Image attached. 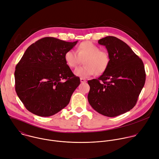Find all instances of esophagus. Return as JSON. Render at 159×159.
<instances>
[{
  "label": "esophagus",
  "instance_id": "obj_1",
  "mask_svg": "<svg viewBox=\"0 0 159 159\" xmlns=\"http://www.w3.org/2000/svg\"><path fill=\"white\" fill-rule=\"evenodd\" d=\"M80 82H81L82 83H85V82H87V80H86L85 79L80 78Z\"/></svg>",
  "mask_w": 159,
  "mask_h": 159
}]
</instances>
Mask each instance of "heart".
<instances>
[{"mask_svg": "<svg viewBox=\"0 0 159 159\" xmlns=\"http://www.w3.org/2000/svg\"><path fill=\"white\" fill-rule=\"evenodd\" d=\"M64 59L70 69L76 68L83 60L84 66L79 67L74 74L79 77L87 78L93 74L101 75L107 69L110 63V55L107 51L91 41H84L79 44L76 52L70 50L66 52Z\"/></svg>", "mask_w": 159, "mask_h": 159, "instance_id": "obj_1", "label": "heart"}]
</instances>
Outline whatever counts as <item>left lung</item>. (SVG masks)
Here are the masks:
<instances>
[{
  "instance_id": "8db88e82",
  "label": "left lung",
  "mask_w": 159,
  "mask_h": 159,
  "mask_svg": "<svg viewBox=\"0 0 159 159\" xmlns=\"http://www.w3.org/2000/svg\"><path fill=\"white\" fill-rule=\"evenodd\" d=\"M109 55L107 69L98 79L88 80V101L100 114L115 117L137 104L146 79L144 65L128 45L115 36L98 41Z\"/></svg>"
}]
</instances>
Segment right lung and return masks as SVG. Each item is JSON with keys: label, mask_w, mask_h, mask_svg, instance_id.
Returning a JSON list of instances; mask_svg holds the SVG:
<instances>
[{"label": "right lung", "mask_w": 159, "mask_h": 159, "mask_svg": "<svg viewBox=\"0 0 159 159\" xmlns=\"http://www.w3.org/2000/svg\"><path fill=\"white\" fill-rule=\"evenodd\" d=\"M77 43L45 37L27 48L14 77L17 95L30 112L50 116L69 104L80 81L66 65L64 55Z\"/></svg>", "instance_id": "1"}]
</instances>
